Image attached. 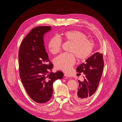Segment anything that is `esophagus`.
<instances>
[{
	"label": "esophagus",
	"mask_w": 122,
	"mask_h": 122,
	"mask_svg": "<svg viewBox=\"0 0 122 122\" xmlns=\"http://www.w3.org/2000/svg\"><path fill=\"white\" fill-rule=\"evenodd\" d=\"M64 76H67V77H71V74H68V73H65L64 74Z\"/></svg>",
	"instance_id": "esophagus-1"
}]
</instances>
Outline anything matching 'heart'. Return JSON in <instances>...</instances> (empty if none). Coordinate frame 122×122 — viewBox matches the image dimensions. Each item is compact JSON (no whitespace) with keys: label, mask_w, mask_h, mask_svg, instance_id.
I'll return each mask as SVG.
<instances>
[{"label":"heart","mask_w":122,"mask_h":122,"mask_svg":"<svg viewBox=\"0 0 122 122\" xmlns=\"http://www.w3.org/2000/svg\"><path fill=\"white\" fill-rule=\"evenodd\" d=\"M59 37L72 43L69 50V52L72 53H62L55 58L54 64L57 69L68 72L75 63L74 55L78 60H84L90 55L92 52L93 43L86 39V36L81 31L76 30L64 31L59 35ZM60 38L53 36L48 41V48L53 54L57 53L60 50L61 41Z\"/></svg>","instance_id":"heart-1"}]
</instances>
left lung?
<instances>
[{
	"label": "left lung",
	"instance_id": "1",
	"mask_svg": "<svg viewBox=\"0 0 122 122\" xmlns=\"http://www.w3.org/2000/svg\"><path fill=\"white\" fill-rule=\"evenodd\" d=\"M104 67L103 54L97 52L76 68V72L84 74V80L79 83L78 91L74 94L75 100L84 103L90 99L95 92L100 81Z\"/></svg>",
	"mask_w": 122,
	"mask_h": 122
}]
</instances>
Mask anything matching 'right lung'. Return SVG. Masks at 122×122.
I'll use <instances>...</instances> for the list:
<instances>
[{
	"label": "right lung",
	"instance_id": "right-lung-1",
	"mask_svg": "<svg viewBox=\"0 0 122 122\" xmlns=\"http://www.w3.org/2000/svg\"><path fill=\"white\" fill-rule=\"evenodd\" d=\"M50 26L32 29L22 41L19 51L20 76L29 97L38 103H46L53 94V83L63 77L61 71H52L53 65L44 46L43 36Z\"/></svg>",
	"mask_w": 122,
	"mask_h": 122
}]
</instances>
